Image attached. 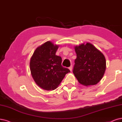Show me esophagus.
<instances>
[{"label": "esophagus", "instance_id": "obj_1", "mask_svg": "<svg viewBox=\"0 0 122 122\" xmlns=\"http://www.w3.org/2000/svg\"><path fill=\"white\" fill-rule=\"evenodd\" d=\"M69 70L71 71H72V65H71L69 67Z\"/></svg>", "mask_w": 122, "mask_h": 122}]
</instances>
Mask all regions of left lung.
Instances as JSON below:
<instances>
[{
  "instance_id": "1",
  "label": "left lung",
  "mask_w": 122,
  "mask_h": 122,
  "mask_svg": "<svg viewBox=\"0 0 122 122\" xmlns=\"http://www.w3.org/2000/svg\"><path fill=\"white\" fill-rule=\"evenodd\" d=\"M75 50L77 58L74 61L73 73L78 82L85 86L97 84L106 70L104 55L88 43L76 46Z\"/></svg>"
}]
</instances>
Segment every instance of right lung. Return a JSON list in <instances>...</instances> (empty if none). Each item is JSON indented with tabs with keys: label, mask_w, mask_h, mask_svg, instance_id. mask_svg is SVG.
Instances as JSON below:
<instances>
[{
	"label": "right lung",
	"mask_w": 122,
	"mask_h": 122,
	"mask_svg": "<svg viewBox=\"0 0 122 122\" xmlns=\"http://www.w3.org/2000/svg\"><path fill=\"white\" fill-rule=\"evenodd\" d=\"M57 45L48 41L36 49L30 61L31 76L38 86L47 91L56 89L70 72L61 65L62 58L56 55Z\"/></svg>",
	"instance_id": "add662e5"
}]
</instances>
